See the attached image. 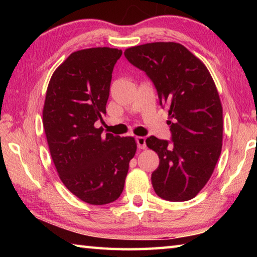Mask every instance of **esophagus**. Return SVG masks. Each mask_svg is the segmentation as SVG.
<instances>
[{
  "instance_id": "1",
  "label": "esophagus",
  "mask_w": 257,
  "mask_h": 257,
  "mask_svg": "<svg viewBox=\"0 0 257 257\" xmlns=\"http://www.w3.org/2000/svg\"><path fill=\"white\" fill-rule=\"evenodd\" d=\"M136 142H137V146L139 150H145L146 149V139L145 137H136Z\"/></svg>"
}]
</instances>
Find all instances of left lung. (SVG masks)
I'll list each match as a JSON object with an SVG mask.
<instances>
[{"instance_id":"obj_1","label":"left lung","mask_w":257,"mask_h":257,"mask_svg":"<svg viewBox=\"0 0 257 257\" xmlns=\"http://www.w3.org/2000/svg\"><path fill=\"white\" fill-rule=\"evenodd\" d=\"M124 55L154 82L161 105L169 106L171 144L146 139L160 159L151 178L155 193L167 201H189L207 184L222 150V104L214 80L179 43H147L129 47Z\"/></svg>"}]
</instances>
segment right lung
<instances>
[{
    "instance_id": "add662e5",
    "label": "right lung",
    "mask_w": 257,
    "mask_h": 257,
    "mask_svg": "<svg viewBox=\"0 0 257 257\" xmlns=\"http://www.w3.org/2000/svg\"><path fill=\"white\" fill-rule=\"evenodd\" d=\"M122 51L92 47L71 53L52 75L43 125L61 181L82 202L104 205L122 193L134 137L102 135L96 121L106 113L112 71Z\"/></svg>"
}]
</instances>
